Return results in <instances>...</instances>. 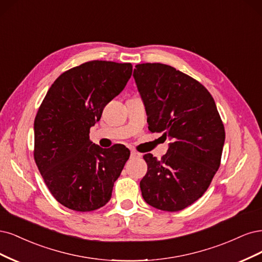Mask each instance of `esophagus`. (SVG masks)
I'll use <instances>...</instances> for the list:
<instances>
[{
  "label": "esophagus",
  "mask_w": 262,
  "mask_h": 262,
  "mask_svg": "<svg viewBox=\"0 0 262 262\" xmlns=\"http://www.w3.org/2000/svg\"><path fill=\"white\" fill-rule=\"evenodd\" d=\"M139 157H140V154H138L137 151H135V150L130 151V158H139Z\"/></svg>",
  "instance_id": "obj_1"
}]
</instances>
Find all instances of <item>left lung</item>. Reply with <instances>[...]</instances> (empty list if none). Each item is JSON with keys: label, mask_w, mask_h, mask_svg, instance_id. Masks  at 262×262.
<instances>
[{"label": "left lung", "mask_w": 262, "mask_h": 262, "mask_svg": "<svg viewBox=\"0 0 262 262\" xmlns=\"http://www.w3.org/2000/svg\"><path fill=\"white\" fill-rule=\"evenodd\" d=\"M135 67L148 128L171 140L161 160L143 156L141 195L156 209L180 211L204 195L220 166L224 126L212 96L190 76L160 63Z\"/></svg>", "instance_id": "obj_1"}]
</instances>
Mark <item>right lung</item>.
<instances>
[{
    "label": "right lung",
    "mask_w": 262,
    "mask_h": 262,
    "mask_svg": "<svg viewBox=\"0 0 262 262\" xmlns=\"http://www.w3.org/2000/svg\"><path fill=\"white\" fill-rule=\"evenodd\" d=\"M132 72L130 63H83L58 76L42 101L33 124V156L49 190L66 208L87 212L111 199L130 151L123 145L101 148L89 133Z\"/></svg>",
    "instance_id": "add662e5"
}]
</instances>
